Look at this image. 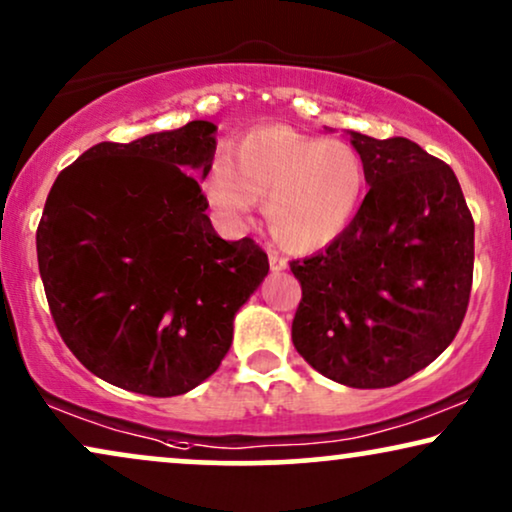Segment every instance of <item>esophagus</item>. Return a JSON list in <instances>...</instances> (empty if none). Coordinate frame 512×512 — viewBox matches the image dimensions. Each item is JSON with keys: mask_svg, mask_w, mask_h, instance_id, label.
Wrapping results in <instances>:
<instances>
[{"mask_svg": "<svg viewBox=\"0 0 512 512\" xmlns=\"http://www.w3.org/2000/svg\"><path fill=\"white\" fill-rule=\"evenodd\" d=\"M269 267H271V271H283L285 267H288V260L278 255L276 250H269Z\"/></svg>", "mask_w": 512, "mask_h": 512, "instance_id": "34e87169", "label": "esophagus"}]
</instances>
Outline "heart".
Returning a JSON list of instances; mask_svg holds the SVG:
<instances>
[{"instance_id": "b5f03b06", "label": "heart", "mask_w": 512, "mask_h": 512, "mask_svg": "<svg viewBox=\"0 0 512 512\" xmlns=\"http://www.w3.org/2000/svg\"><path fill=\"white\" fill-rule=\"evenodd\" d=\"M365 185V161L349 142L271 124L243 135L231 161H215L203 192L234 222L252 213L255 201H267L276 241L292 252H313L349 229Z\"/></svg>"}]
</instances>
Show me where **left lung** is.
<instances>
[{"label":"left lung","mask_w":512,"mask_h":512,"mask_svg":"<svg viewBox=\"0 0 512 512\" xmlns=\"http://www.w3.org/2000/svg\"><path fill=\"white\" fill-rule=\"evenodd\" d=\"M365 194L342 236L292 260V344L351 388L395 386L452 344L473 285L475 224L454 170L407 138L351 133Z\"/></svg>","instance_id":"1"}]
</instances>
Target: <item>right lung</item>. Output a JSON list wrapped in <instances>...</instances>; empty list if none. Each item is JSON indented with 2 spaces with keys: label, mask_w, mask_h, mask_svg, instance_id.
<instances>
[{
  "label": "right lung",
  "mask_w": 512,
  "mask_h": 512,
  "mask_svg": "<svg viewBox=\"0 0 512 512\" xmlns=\"http://www.w3.org/2000/svg\"><path fill=\"white\" fill-rule=\"evenodd\" d=\"M210 121L86 149L53 182L37 260L60 337L95 377L170 398L227 356L234 316L269 271L250 236L224 241L192 175L215 156Z\"/></svg>",
  "instance_id": "obj_1"
}]
</instances>
